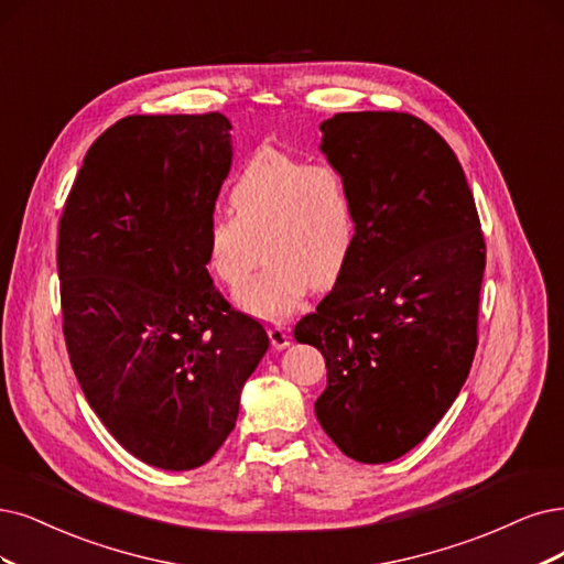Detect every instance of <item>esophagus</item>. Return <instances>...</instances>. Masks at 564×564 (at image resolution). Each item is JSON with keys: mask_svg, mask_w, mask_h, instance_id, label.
<instances>
[{"mask_svg": "<svg viewBox=\"0 0 564 564\" xmlns=\"http://www.w3.org/2000/svg\"><path fill=\"white\" fill-rule=\"evenodd\" d=\"M267 337L271 341V346H274L276 350H283L285 346H290V332L279 327V325H271L267 327Z\"/></svg>", "mask_w": 564, "mask_h": 564, "instance_id": "obj_1", "label": "esophagus"}]
</instances>
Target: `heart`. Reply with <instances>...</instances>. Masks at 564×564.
Masks as SVG:
<instances>
[{
    "mask_svg": "<svg viewBox=\"0 0 564 564\" xmlns=\"http://www.w3.org/2000/svg\"><path fill=\"white\" fill-rule=\"evenodd\" d=\"M229 212L204 232L208 274L232 293L243 290L264 253L262 276L239 297L262 318H283L311 285L335 283L358 239V212L348 176L332 162L279 149H258L229 187Z\"/></svg>",
    "mask_w": 564,
    "mask_h": 564,
    "instance_id": "obj_1",
    "label": "heart"
}]
</instances>
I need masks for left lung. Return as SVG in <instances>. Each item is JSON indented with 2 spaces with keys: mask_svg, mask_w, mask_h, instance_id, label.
Masks as SVG:
<instances>
[{
  "mask_svg": "<svg viewBox=\"0 0 564 564\" xmlns=\"http://www.w3.org/2000/svg\"><path fill=\"white\" fill-rule=\"evenodd\" d=\"M321 130L323 153L348 176L358 239L295 339L325 358V434L352 460L381 465L419 446L467 381L486 239L457 155L425 120L356 111Z\"/></svg>",
  "mask_w": 564,
  "mask_h": 564,
  "instance_id": "left-lung-1",
  "label": "left lung"
}]
</instances>
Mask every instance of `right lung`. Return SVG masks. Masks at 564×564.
Instances as JSON below:
<instances>
[{"label":"right lung","mask_w":564,"mask_h":564,"mask_svg":"<svg viewBox=\"0 0 564 564\" xmlns=\"http://www.w3.org/2000/svg\"><path fill=\"white\" fill-rule=\"evenodd\" d=\"M229 130L218 111L120 118L83 158L57 229L78 386L124 451L170 471L216 455L269 346L204 262Z\"/></svg>","instance_id":"obj_1"}]
</instances>
